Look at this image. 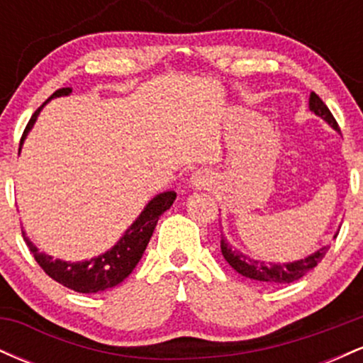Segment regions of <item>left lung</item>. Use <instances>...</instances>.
Instances as JSON below:
<instances>
[{
    "label": "left lung",
    "mask_w": 363,
    "mask_h": 363,
    "mask_svg": "<svg viewBox=\"0 0 363 363\" xmlns=\"http://www.w3.org/2000/svg\"><path fill=\"white\" fill-rule=\"evenodd\" d=\"M309 107L314 114H318L326 121L328 124H331L336 131H340L338 123H336L335 116L331 114V111L328 109V106L320 101V97L315 91H312L309 97ZM220 249H222V254L225 261L235 269L237 273L242 274L245 278H251V280L262 281V283H291L295 280H301L306 273H309L312 268L319 264L320 259L326 256L329 251V245H324L319 251H315L311 256H307L306 259L294 261V262H283V264H274V262H264L252 259V257L245 256L240 251L232 247V244H228V240L222 235V240H220Z\"/></svg>",
    "instance_id": "8db88e82"
}]
</instances>
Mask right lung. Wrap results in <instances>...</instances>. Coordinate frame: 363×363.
<instances>
[{
    "label": "right lung",
    "mask_w": 363,
    "mask_h": 363,
    "mask_svg": "<svg viewBox=\"0 0 363 363\" xmlns=\"http://www.w3.org/2000/svg\"><path fill=\"white\" fill-rule=\"evenodd\" d=\"M72 89H60L56 90L51 97L45 102H49L54 97H61V95H69ZM44 102V104H45ZM43 106L34 112L30 121H28L27 128H25L22 140H20V148L27 136V133L30 131V128L34 126L37 114H39ZM174 199H176V193L174 191H167V193H162L155 196L152 201L148 203L147 208L141 211V215L136 218V222L124 232V235L121 237V240L111 251L101 254L97 257H91L89 261L82 262H66L61 259H52L48 254L39 252L34 244L28 240V237L22 232L23 240L27 242L28 249H30L32 256L35 257L37 264L44 269L48 277H51L54 281L61 283L66 289H72L74 291H80V294H97V291L112 289V286L119 285L124 278H128L131 274L135 266L138 264V261L143 256L145 249L150 242V237H152L153 230H155V225L158 222V216L164 211H167L172 206Z\"/></svg>",
    "instance_id": "obj_1"
}]
</instances>
